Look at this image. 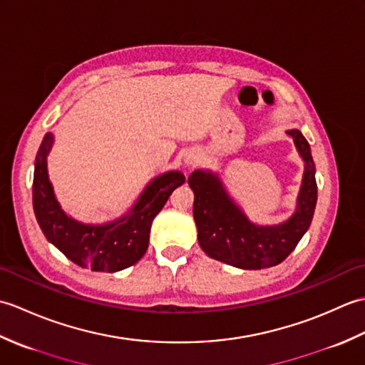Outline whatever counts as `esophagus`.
Segmentation results:
<instances>
[{
	"label": "esophagus",
	"instance_id": "obj_1",
	"mask_svg": "<svg viewBox=\"0 0 365 365\" xmlns=\"http://www.w3.org/2000/svg\"><path fill=\"white\" fill-rule=\"evenodd\" d=\"M183 161H185V165H187V166H195L200 161V157H199V153H196V152H188L187 155H185Z\"/></svg>",
	"mask_w": 365,
	"mask_h": 365
}]
</instances>
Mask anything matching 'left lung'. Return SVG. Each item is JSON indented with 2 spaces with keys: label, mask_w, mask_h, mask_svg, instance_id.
I'll return each instance as SVG.
<instances>
[{
  "label": "left lung",
  "mask_w": 365,
  "mask_h": 365,
  "mask_svg": "<svg viewBox=\"0 0 365 365\" xmlns=\"http://www.w3.org/2000/svg\"><path fill=\"white\" fill-rule=\"evenodd\" d=\"M299 157L304 161L297 208L289 220L273 226H259L250 221L230 197L218 174L197 169L188 177L195 191L192 216L202 251L242 269H262L279 265L287 259L311 226L317 205L315 165L311 145L299 130H289Z\"/></svg>",
  "instance_id": "1"
}]
</instances>
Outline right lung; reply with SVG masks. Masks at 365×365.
<instances>
[{
  "instance_id": "right-lung-1",
  "label": "right lung",
  "mask_w": 365,
  "mask_h": 365,
  "mask_svg": "<svg viewBox=\"0 0 365 365\" xmlns=\"http://www.w3.org/2000/svg\"><path fill=\"white\" fill-rule=\"evenodd\" d=\"M54 144L46 133L34 163L33 207L36 220L51 245L81 268L115 273L143 257L149 246L150 226L173 191L185 183L180 170L153 177L130 210L103 224H86L67 215L54 195L46 157Z\"/></svg>"
}]
</instances>
